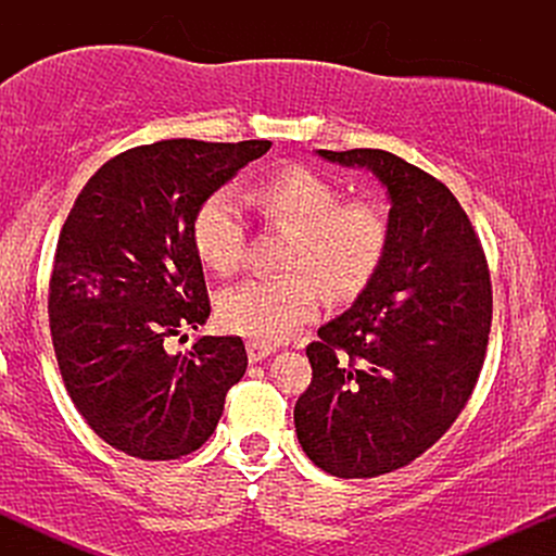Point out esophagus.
<instances>
[{"label": "esophagus", "instance_id": "34e87169", "mask_svg": "<svg viewBox=\"0 0 556 556\" xmlns=\"http://www.w3.org/2000/svg\"><path fill=\"white\" fill-rule=\"evenodd\" d=\"M274 344H266V342H248V358H251L253 363L269 358V355L274 353Z\"/></svg>", "mask_w": 556, "mask_h": 556}]
</instances>
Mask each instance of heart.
Listing matches in <instances>:
<instances>
[{
  "label": "heart",
  "instance_id": "obj_1",
  "mask_svg": "<svg viewBox=\"0 0 556 556\" xmlns=\"http://www.w3.org/2000/svg\"><path fill=\"white\" fill-rule=\"evenodd\" d=\"M248 201L269 225L290 229L282 277L245 279L216 295L219 324L235 334L279 342L314 321L321 285L331 298H353L371 282L384 258L387 216L366 198H342L329 177L285 167L248 190ZM193 248L206 269L232 274L245 256V219L227 190L198 203L190 222Z\"/></svg>",
  "mask_w": 556,
  "mask_h": 556
}]
</instances>
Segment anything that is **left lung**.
Masks as SVG:
<instances>
[{
    "mask_svg": "<svg viewBox=\"0 0 556 556\" xmlns=\"http://www.w3.org/2000/svg\"><path fill=\"white\" fill-rule=\"evenodd\" d=\"M318 156L371 169L392 208L371 282L305 348L314 379L295 431L327 473L376 478L437 444L473 394L491 329L489 266L468 214L429 172L379 149Z\"/></svg>",
    "mask_w": 556,
    "mask_h": 556,
    "instance_id": "left-lung-1",
    "label": "left lung"
}]
</instances>
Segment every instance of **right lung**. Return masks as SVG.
<instances>
[{
    "label": "right lung",
    "instance_id": "obj_1",
    "mask_svg": "<svg viewBox=\"0 0 556 556\" xmlns=\"http://www.w3.org/2000/svg\"><path fill=\"white\" fill-rule=\"evenodd\" d=\"M269 140H159L110 159L70 208L49 282V327L86 424L138 460H177L212 437L248 368L240 337H169L212 314L190 222Z\"/></svg>",
    "mask_w": 556,
    "mask_h": 556
}]
</instances>
